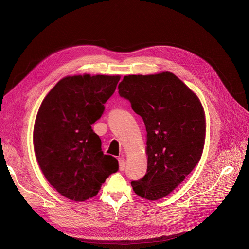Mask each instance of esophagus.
<instances>
[{
  "instance_id": "34e87169",
  "label": "esophagus",
  "mask_w": 249,
  "mask_h": 249,
  "mask_svg": "<svg viewBox=\"0 0 249 249\" xmlns=\"http://www.w3.org/2000/svg\"><path fill=\"white\" fill-rule=\"evenodd\" d=\"M118 161H119V168L120 171H124L125 169V160L123 156H120L119 159H118Z\"/></svg>"
}]
</instances>
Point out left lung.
<instances>
[{
    "instance_id": "1",
    "label": "left lung",
    "mask_w": 249,
    "mask_h": 249,
    "mask_svg": "<svg viewBox=\"0 0 249 249\" xmlns=\"http://www.w3.org/2000/svg\"><path fill=\"white\" fill-rule=\"evenodd\" d=\"M145 124L147 172L132 180L149 201L173 192L199 162L205 141V114L193 91L172 72L126 75L118 86Z\"/></svg>"
}]
</instances>
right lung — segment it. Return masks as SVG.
Returning <instances> with one entry per match:
<instances>
[{"mask_svg":"<svg viewBox=\"0 0 249 249\" xmlns=\"http://www.w3.org/2000/svg\"><path fill=\"white\" fill-rule=\"evenodd\" d=\"M119 81V75L67 76L39 108L33 130L36 160L49 184L70 200L93 198L119 169L114 156L104 154L91 129Z\"/></svg>","mask_w":249,"mask_h":249,"instance_id":"right-lung-1","label":"right lung"}]
</instances>
